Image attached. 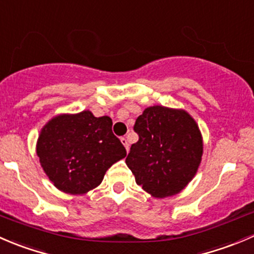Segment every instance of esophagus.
<instances>
[{
    "instance_id": "esophagus-1",
    "label": "esophagus",
    "mask_w": 254,
    "mask_h": 254,
    "mask_svg": "<svg viewBox=\"0 0 254 254\" xmlns=\"http://www.w3.org/2000/svg\"><path fill=\"white\" fill-rule=\"evenodd\" d=\"M121 142H122V144L125 145V148H126V150L128 152V150H129V142H128V139L126 137H122L121 138Z\"/></svg>"
}]
</instances>
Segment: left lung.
Returning <instances> with one entry per match:
<instances>
[{
    "label": "left lung",
    "mask_w": 254,
    "mask_h": 254,
    "mask_svg": "<svg viewBox=\"0 0 254 254\" xmlns=\"http://www.w3.org/2000/svg\"><path fill=\"white\" fill-rule=\"evenodd\" d=\"M139 135L126 158L135 183L157 199L173 196L196 174L204 153L196 121L183 109L147 107L135 120Z\"/></svg>",
    "instance_id": "1"
}]
</instances>
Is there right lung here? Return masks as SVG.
Returning <instances> with one entry per match:
<instances>
[{"label": "right lung", "instance_id": "add662e5", "mask_svg": "<svg viewBox=\"0 0 254 254\" xmlns=\"http://www.w3.org/2000/svg\"><path fill=\"white\" fill-rule=\"evenodd\" d=\"M36 150L50 182L70 195L94 190L109 168L127 155L112 133V120L95 117L89 110L50 119L41 129Z\"/></svg>", "mask_w": 254, "mask_h": 254}]
</instances>
